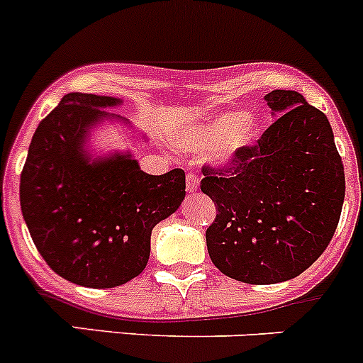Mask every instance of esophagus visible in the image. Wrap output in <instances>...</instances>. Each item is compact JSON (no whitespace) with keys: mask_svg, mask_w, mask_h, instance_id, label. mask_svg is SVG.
Segmentation results:
<instances>
[{"mask_svg":"<svg viewBox=\"0 0 363 363\" xmlns=\"http://www.w3.org/2000/svg\"><path fill=\"white\" fill-rule=\"evenodd\" d=\"M198 176L194 174V172H189L187 178H185V187H187V192H196L198 191Z\"/></svg>","mask_w":363,"mask_h":363,"instance_id":"obj_1","label":"esophagus"}]
</instances>
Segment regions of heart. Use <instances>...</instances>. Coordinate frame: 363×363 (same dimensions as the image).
Returning a JSON list of instances; mask_svg holds the SVG:
<instances>
[{"mask_svg": "<svg viewBox=\"0 0 363 363\" xmlns=\"http://www.w3.org/2000/svg\"><path fill=\"white\" fill-rule=\"evenodd\" d=\"M246 112H230L210 117L203 123L187 128L179 143L192 153H212L231 143V139L240 132V128L246 123ZM239 143L240 139H235V144Z\"/></svg>", "mask_w": 363, "mask_h": 363, "instance_id": "b5f03b06", "label": "heart"}]
</instances>
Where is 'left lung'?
Here are the masks:
<instances>
[{
    "mask_svg": "<svg viewBox=\"0 0 363 363\" xmlns=\"http://www.w3.org/2000/svg\"><path fill=\"white\" fill-rule=\"evenodd\" d=\"M282 113L253 146L203 165L201 192L217 216L206 247L223 274L251 285L296 278L330 244L346 178L330 121L296 91L264 96Z\"/></svg>",
    "mask_w": 363,
    "mask_h": 363,
    "instance_id": "obj_1",
    "label": "left lung"
}]
</instances>
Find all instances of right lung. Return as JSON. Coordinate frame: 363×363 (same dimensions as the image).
<instances>
[{"label": "right lung", "instance_id": "1", "mask_svg": "<svg viewBox=\"0 0 363 363\" xmlns=\"http://www.w3.org/2000/svg\"><path fill=\"white\" fill-rule=\"evenodd\" d=\"M117 98L72 92L40 121L21 172L24 223L40 257L67 281L112 289L144 271L151 231L185 198L184 169L153 176L132 155L89 162L85 132Z\"/></svg>", "mask_w": 363, "mask_h": 363}]
</instances>
